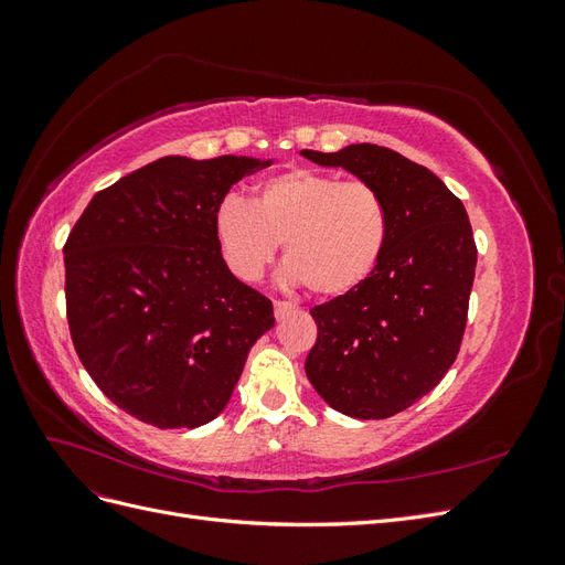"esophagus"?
I'll return each mask as SVG.
<instances>
[{
	"mask_svg": "<svg viewBox=\"0 0 565 565\" xmlns=\"http://www.w3.org/2000/svg\"><path fill=\"white\" fill-rule=\"evenodd\" d=\"M295 311V303H289V301H282V299H278V301H273V313H276V318L278 320H282L285 316H289Z\"/></svg>",
	"mask_w": 565,
	"mask_h": 565,
	"instance_id": "34e87169",
	"label": "esophagus"
}]
</instances>
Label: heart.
Masks as SVG:
<instances>
[{"label": "heart", "instance_id": "1", "mask_svg": "<svg viewBox=\"0 0 565 565\" xmlns=\"http://www.w3.org/2000/svg\"><path fill=\"white\" fill-rule=\"evenodd\" d=\"M214 233L235 278H262L282 243L287 278L332 299L353 292L377 270L391 237V212L365 181L295 167L256 185L252 202L228 195L216 207Z\"/></svg>", "mask_w": 565, "mask_h": 565}]
</instances>
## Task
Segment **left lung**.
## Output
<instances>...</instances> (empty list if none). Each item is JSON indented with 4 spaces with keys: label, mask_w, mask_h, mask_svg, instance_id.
Masks as SVG:
<instances>
[{
    "label": "left lung",
    "mask_w": 565,
    "mask_h": 565,
    "mask_svg": "<svg viewBox=\"0 0 565 565\" xmlns=\"http://www.w3.org/2000/svg\"><path fill=\"white\" fill-rule=\"evenodd\" d=\"M301 156L349 169L377 188L391 212L386 254L370 280L311 309L318 337L306 377L339 413L393 417L446 377L459 353L476 273L467 210L396 150L355 143Z\"/></svg>",
    "instance_id": "left-lung-1"
}]
</instances>
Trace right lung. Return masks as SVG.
Segmentation results:
<instances>
[{
    "label": "right lung",
    "instance_id": "right-lung-1",
    "mask_svg": "<svg viewBox=\"0 0 565 565\" xmlns=\"http://www.w3.org/2000/svg\"><path fill=\"white\" fill-rule=\"evenodd\" d=\"M268 162L162 158L98 191L65 241V316L79 361L125 413L195 429L226 407L273 303L221 256L214 214Z\"/></svg>",
    "mask_w": 565,
    "mask_h": 565
}]
</instances>
